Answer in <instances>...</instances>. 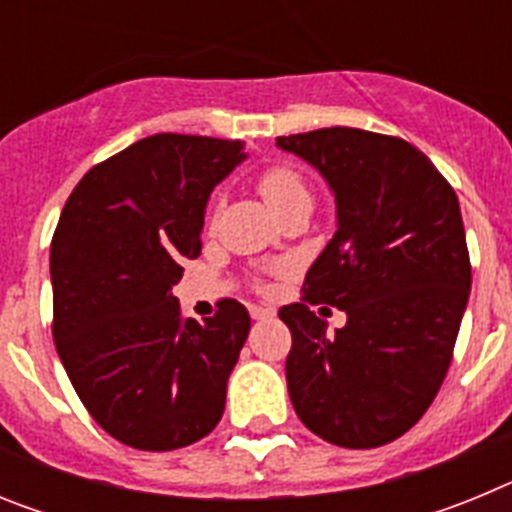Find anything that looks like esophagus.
Segmentation results:
<instances>
[{
    "mask_svg": "<svg viewBox=\"0 0 512 512\" xmlns=\"http://www.w3.org/2000/svg\"><path fill=\"white\" fill-rule=\"evenodd\" d=\"M274 315H277V312L271 310V307H251L253 320H269V318H274Z\"/></svg>",
    "mask_w": 512,
    "mask_h": 512,
    "instance_id": "obj_1",
    "label": "esophagus"
}]
</instances>
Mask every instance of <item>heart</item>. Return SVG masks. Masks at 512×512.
<instances>
[{"label":"heart","instance_id":"heart-1","mask_svg":"<svg viewBox=\"0 0 512 512\" xmlns=\"http://www.w3.org/2000/svg\"><path fill=\"white\" fill-rule=\"evenodd\" d=\"M259 192L266 200V205L277 212V217L289 210H297V207L312 210L310 184L305 182V176L300 171L287 164L266 169L259 179Z\"/></svg>","mask_w":512,"mask_h":512}]
</instances>
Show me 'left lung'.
I'll use <instances>...</instances> for the list:
<instances>
[{
	"label": "left lung",
	"mask_w": 512,
	"mask_h": 512,
	"mask_svg": "<svg viewBox=\"0 0 512 512\" xmlns=\"http://www.w3.org/2000/svg\"><path fill=\"white\" fill-rule=\"evenodd\" d=\"M336 200V233L284 305L287 390L297 418L343 449H377L410 431L449 372L472 289L451 184L408 140L356 128L282 135ZM347 312L336 334L309 310Z\"/></svg>",
	"instance_id": "left-lung-1"
}]
</instances>
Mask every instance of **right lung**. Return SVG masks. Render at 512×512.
<instances>
[{
	"label": "right lung",
	"mask_w": 512,
	"mask_h": 512,
	"mask_svg": "<svg viewBox=\"0 0 512 512\" xmlns=\"http://www.w3.org/2000/svg\"><path fill=\"white\" fill-rule=\"evenodd\" d=\"M243 140L158 133L84 174L51 243L53 341L104 431L140 451L200 441L220 423L251 330L248 310L182 318L174 284L202 251L212 189L246 158Z\"/></svg>",
	"instance_id": "add662e5"
}]
</instances>
